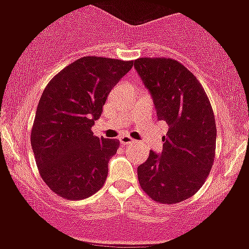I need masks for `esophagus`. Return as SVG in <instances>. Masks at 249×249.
Instances as JSON below:
<instances>
[{
	"label": "esophagus",
	"mask_w": 249,
	"mask_h": 249,
	"mask_svg": "<svg viewBox=\"0 0 249 249\" xmlns=\"http://www.w3.org/2000/svg\"><path fill=\"white\" fill-rule=\"evenodd\" d=\"M119 140H120V143H122L123 146H125V145H131V143L135 142V140H134V139H131V138H130V136H127V135L120 136Z\"/></svg>",
	"instance_id": "esophagus-1"
}]
</instances>
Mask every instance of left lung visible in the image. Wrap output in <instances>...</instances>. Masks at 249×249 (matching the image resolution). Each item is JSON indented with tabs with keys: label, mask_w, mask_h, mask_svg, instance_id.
I'll return each instance as SVG.
<instances>
[{
	"label": "left lung",
	"mask_w": 249,
	"mask_h": 249,
	"mask_svg": "<svg viewBox=\"0 0 249 249\" xmlns=\"http://www.w3.org/2000/svg\"><path fill=\"white\" fill-rule=\"evenodd\" d=\"M134 66L152 96L157 117L169 126L161 155L150 151L147 161L138 167L139 183L156 203H179L203 187L213 167V108L203 86L180 62L140 57Z\"/></svg>",
	"instance_id": "left-lung-1"
}]
</instances>
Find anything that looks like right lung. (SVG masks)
<instances>
[{"instance_id":"1","label":"right lung","mask_w":249,"mask_h":249,"mask_svg":"<svg viewBox=\"0 0 249 249\" xmlns=\"http://www.w3.org/2000/svg\"><path fill=\"white\" fill-rule=\"evenodd\" d=\"M132 65L134 61L108 57H81L44 89L30 142L39 173L55 194L78 200L103 187L119 140L97 138L92 126L111 88Z\"/></svg>"}]
</instances>
